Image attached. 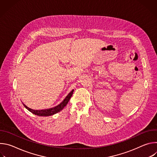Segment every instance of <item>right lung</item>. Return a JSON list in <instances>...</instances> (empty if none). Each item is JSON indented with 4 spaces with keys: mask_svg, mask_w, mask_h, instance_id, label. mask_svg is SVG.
Instances as JSON below:
<instances>
[{
    "mask_svg": "<svg viewBox=\"0 0 157 157\" xmlns=\"http://www.w3.org/2000/svg\"><path fill=\"white\" fill-rule=\"evenodd\" d=\"M74 90H72L69 94L66 97V98L64 99V101L58 105L51 108V109H44V110H33L30 108H29L27 106H26L25 104L24 105L26 109H27L30 112H31L32 113H33L35 115L38 116H52L58 112L61 111L69 102L71 97L72 96V94L73 93Z\"/></svg>",
    "mask_w": 157,
    "mask_h": 157,
    "instance_id": "obj_1",
    "label": "right lung"
}]
</instances>
